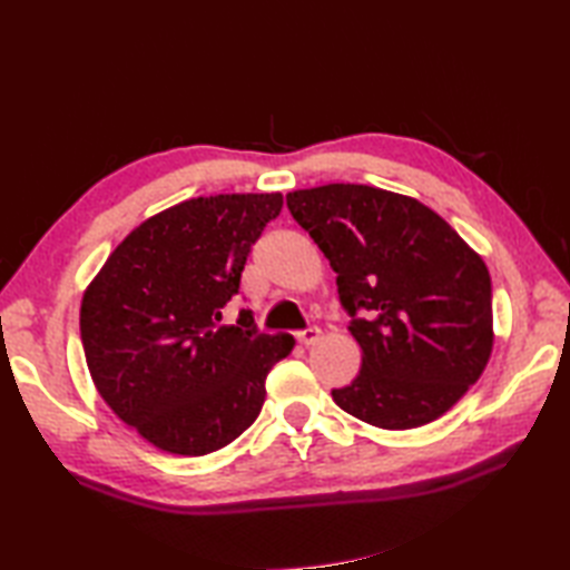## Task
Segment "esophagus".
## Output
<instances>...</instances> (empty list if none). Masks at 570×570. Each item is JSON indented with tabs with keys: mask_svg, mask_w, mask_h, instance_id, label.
I'll return each mask as SVG.
<instances>
[{
	"mask_svg": "<svg viewBox=\"0 0 570 570\" xmlns=\"http://www.w3.org/2000/svg\"><path fill=\"white\" fill-rule=\"evenodd\" d=\"M321 337V328H316V325H311V328H306V331H298L296 333V341L301 343V345H313Z\"/></svg>",
	"mask_w": 570,
	"mask_h": 570,
	"instance_id": "34e87169",
	"label": "esophagus"
}]
</instances>
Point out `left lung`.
I'll return each instance as SVG.
<instances>
[{
    "label": "left lung",
    "instance_id": "left-lung-1",
    "mask_svg": "<svg viewBox=\"0 0 570 570\" xmlns=\"http://www.w3.org/2000/svg\"><path fill=\"white\" fill-rule=\"evenodd\" d=\"M294 220L337 274L357 377L333 402L377 429L443 416L492 353V284L480 254L426 205L372 186L331 184L286 196Z\"/></svg>",
    "mask_w": 570,
    "mask_h": 570
}]
</instances>
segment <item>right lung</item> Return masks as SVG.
I'll use <instances>...</instances> for the list:
<instances>
[{"label": "right lung", "instance_id": "add662e5", "mask_svg": "<svg viewBox=\"0 0 570 570\" xmlns=\"http://www.w3.org/2000/svg\"><path fill=\"white\" fill-rule=\"evenodd\" d=\"M282 193L190 198L144 220L92 278L80 341L100 396L127 426L176 455L233 443L259 416L266 374L294 350L242 308L249 249L282 213Z\"/></svg>", "mask_w": 570, "mask_h": 570}]
</instances>
